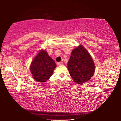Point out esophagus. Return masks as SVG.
I'll use <instances>...</instances> for the list:
<instances>
[{"mask_svg": "<svg viewBox=\"0 0 121 121\" xmlns=\"http://www.w3.org/2000/svg\"><path fill=\"white\" fill-rule=\"evenodd\" d=\"M63 62H58V65H63Z\"/></svg>", "mask_w": 121, "mask_h": 121, "instance_id": "34e87169", "label": "esophagus"}]
</instances>
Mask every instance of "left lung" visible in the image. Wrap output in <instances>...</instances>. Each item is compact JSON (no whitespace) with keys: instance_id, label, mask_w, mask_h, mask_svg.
<instances>
[{"instance_id":"left-lung-1","label":"left lung","mask_w":121,"mask_h":121,"mask_svg":"<svg viewBox=\"0 0 121 121\" xmlns=\"http://www.w3.org/2000/svg\"><path fill=\"white\" fill-rule=\"evenodd\" d=\"M67 65L71 77L77 84H83L90 80L95 71L92 59L82 45L73 50Z\"/></svg>"}]
</instances>
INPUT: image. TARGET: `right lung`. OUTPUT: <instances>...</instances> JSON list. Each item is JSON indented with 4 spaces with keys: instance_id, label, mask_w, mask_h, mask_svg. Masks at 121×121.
I'll return each mask as SVG.
<instances>
[{
    "instance_id": "obj_1",
    "label": "right lung",
    "mask_w": 121,
    "mask_h": 121,
    "mask_svg": "<svg viewBox=\"0 0 121 121\" xmlns=\"http://www.w3.org/2000/svg\"><path fill=\"white\" fill-rule=\"evenodd\" d=\"M56 64L45 51H40L30 65L34 78L39 82H45L52 76Z\"/></svg>"
}]
</instances>
